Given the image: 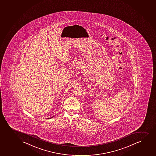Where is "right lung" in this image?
Segmentation results:
<instances>
[{
  "instance_id": "1",
  "label": "right lung",
  "mask_w": 156,
  "mask_h": 156,
  "mask_svg": "<svg viewBox=\"0 0 156 156\" xmlns=\"http://www.w3.org/2000/svg\"><path fill=\"white\" fill-rule=\"evenodd\" d=\"M54 116H53V117H51V118H49V119H51V118H52V117H53Z\"/></svg>"
}]
</instances>
